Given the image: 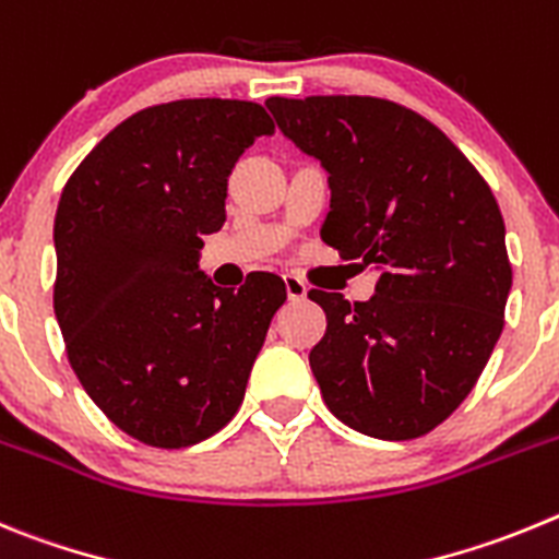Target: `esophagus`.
I'll return each instance as SVG.
<instances>
[{
    "label": "esophagus",
    "mask_w": 559,
    "mask_h": 559,
    "mask_svg": "<svg viewBox=\"0 0 559 559\" xmlns=\"http://www.w3.org/2000/svg\"><path fill=\"white\" fill-rule=\"evenodd\" d=\"M284 286H286V295H289V300H304L306 292H309V286H306L304 278H298V275H284Z\"/></svg>",
    "instance_id": "1"
}]
</instances>
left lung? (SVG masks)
I'll return each mask as SVG.
<instances>
[{"instance_id": "1", "label": "left lung", "mask_w": 559, "mask_h": 559, "mask_svg": "<svg viewBox=\"0 0 559 559\" xmlns=\"http://www.w3.org/2000/svg\"><path fill=\"white\" fill-rule=\"evenodd\" d=\"M267 108L329 173L323 242L379 273L370 300L309 292L329 320L309 354L325 406L367 437L429 435L474 390L504 329L499 203L449 135L404 105L336 94Z\"/></svg>"}]
</instances>
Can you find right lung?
<instances>
[{
	"instance_id": "right-lung-1",
	"label": "right lung",
	"mask_w": 559,
	"mask_h": 559,
	"mask_svg": "<svg viewBox=\"0 0 559 559\" xmlns=\"http://www.w3.org/2000/svg\"><path fill=\"white\" fill-rule=\"evenodd\" d=\"M273 133L255 103L175 99L117 124L63 186L55 317L83 390L139 442L186 449L242 404L286 286L250 273L223 289L198 261L230 169Z\"/></svg>"
}]
</instances>
